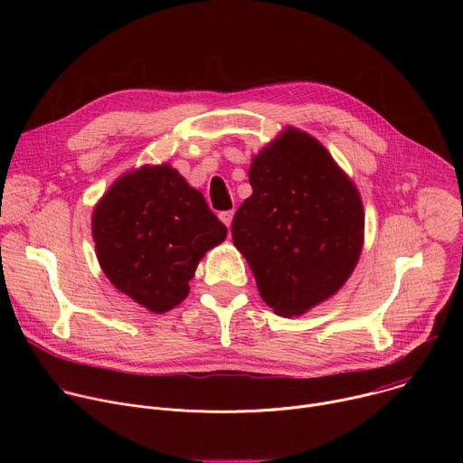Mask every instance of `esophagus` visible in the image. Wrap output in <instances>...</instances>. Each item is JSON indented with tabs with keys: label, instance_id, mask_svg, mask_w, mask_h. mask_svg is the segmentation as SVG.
Instances as JSON below:
<instances>
[{
	"label": "esophagus",
	"instance_id": "obj_1",
	"mask_svg": "<svg viewBox=\"0 0 463 463\" xmlns=\"http://www.w3.org/2000/svg\"><path fill=\"white\" fill-rule=\"evenodd\" d=\"M232 218H234V211H225V213H220V220L227 225V227H231V223H232Z\"/></svg>",
	"mask_w": 463,
	"mask_h": 463
}]
</instances>
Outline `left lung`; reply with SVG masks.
<instances>
[{
	"instance_id": "left-lung-1",
	"label": "left lung",
	"mask_w": 463,
	"mask_h": 463,
	"mask_svg": "<svg viewBox=\"0 0 463 463\" xmlns=\"http://www.w3.org/2000/svg\"><path fill=\"white\" fill-rule=\"evenodd\" d=\"M252 194L232 220V241L260 297L297 317L334 297L364 243V209L350 175L320 141L288 126L250 163Z\"/></svg>"
}]
</instances>
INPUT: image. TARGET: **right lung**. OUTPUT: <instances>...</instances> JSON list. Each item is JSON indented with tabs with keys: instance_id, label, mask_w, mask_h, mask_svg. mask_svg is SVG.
Instances as JSON below:
<instances>
[{
	"instance_id": "1",
	"label": "right lung",
	"mask_w": 463,
	"mask_h": 463,
	"mask_svg": "<svg viewBox=\"0 0 463 463\" xmlns=\"http://www.w3.org/2000/svg\"><path fill=\"white\" fill-rule=\"evenodd\" d=\"M108 280L152 313L181 304L197 263L227 238L200 190L168 163L122 174L91 216Z\"/></svg>"
}]
</instances>
